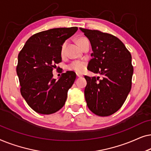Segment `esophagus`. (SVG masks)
<instances>
[{"mask_svg":"<svg viewBox=\"0 0 151 151\" xmlns=\"http://www.w3.org/2000/svg\"><path fill=\"white\" fill-rule=\"evenodd\" d=\"M76 75H77V77H78V78H81V77H82V76H83L82 75V74H80V73H77Z\"/></svg>","mask_w":151,"mask_h":151,"instance_id":"obj_1","label":"esophagus"}]
</instances>
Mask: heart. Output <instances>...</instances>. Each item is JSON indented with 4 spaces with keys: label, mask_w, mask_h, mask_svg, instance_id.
I'll return each instance as SVG.
<instances>
[{
    "label": "heart",
    "mask_w": 151,
    "mask_h": 151,
    "mask_svg": "<svg viewBox=\"0 0 151 151\" xmlns=\"http://www.w3.org/2000/svg\"><path fill=\"white\" fill-rule=\"evenodd\" d=\"M86 40H88V39L85 38V37H80V38H79L77 40V42L78 45H79L80 47H81L82 45ZM65 45H66V42H64L63 45H62L61 49H60L61 55H63L64 50H65ZM67 68L68 69L72 70V71L77 72V73H82V72H83L84 70H85L86 63L83 61H80V60L73 61L72 62L71 64H69V65H68Z\"/></svg>",
    "instance_id": "b5f03b06"
}]
</instances>
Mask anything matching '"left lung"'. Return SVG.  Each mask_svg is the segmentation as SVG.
Returning <instances> with one entry per match:
<instances>
[{"label":"left lung","mask_w":151,"mask_h":151,"mask_svg":"<svg viewBox=\"0 0 151 151\" xmlns=\"http://www.w3.org/2000/svg\"><path fill=\"white\" fill-rule=\"evenodd\" d=\"M80 29L89 40L93 50L88 70L101 77L84 76L86 104L94 114L109 116L121 108L131 91L133 73L131 53L112 34Z\"/></svg>","instance_id":"1"}]
</instances>
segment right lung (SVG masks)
Here are the masks:
<instances>
[{"label":"right lung","instance_id":"1","mask_svg":"<svg viewBox=\"0 0 151 151\" xmlns=\"http://www.w3.org/2000/svg\"><path fill=\"white\" fill-rule=\"evenodd\" d=\"M77 30V27H72L38 32L27 40L18 53L16 72L20 93L37 113L52 114L65 104L68 90L76 78V73H63L56 81L52 71L62 61V45Z\"/></svg>","mask_w":151,"mask_h":151}]
</instances>
